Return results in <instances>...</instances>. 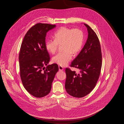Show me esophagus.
I'll list each match as a JSON object with an SVG mask.
<instances>
[{
    "mask_svg": "<svg viewBox=\"0 0 124 124\" xmlns=\"http://www.w3.org/2000/svg\"><path fill=\"white\" fill-rule=\"evenodd\" d=\"M59 71H63L64 70L63 67L61 66H59Z\"/></svg>",
    "mask_w": 124,
    "mask_h": 124,
    "instance_id": "obj_1",
    "label": "esophagus"
}]
</instances>
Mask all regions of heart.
I'll list each match as a JSON object with an SVG mask.
<instances>
[{"label": "heart", "instance_id": "obj_1", "mask_svg": "<svg viewBox=\"0 0 124 124\" xmlns=\"http://www.w3.org/2000/svg\"><path fill=\"white\" fill-rule=\"evenodd\" d=\"M54 39H47L46 48L50 53L54 54L57 51L59 45H62L64 51L54 56L53 61L60 66L67 65L72 58V53H78L82 47L84 36L79 29H71L62 27L54 35Z\"/></svg>", "mask_w": 124, "mask_h": 124}]
</instances>
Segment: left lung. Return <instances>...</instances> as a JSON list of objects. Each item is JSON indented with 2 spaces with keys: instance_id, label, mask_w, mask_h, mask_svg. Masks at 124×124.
<instances>
[{
  "instance_id": "obj_1",
  "label": "left lung",
  "mask_w": 124,
  "mask_h": 124,
  "mask_svg": "<svg viewBox=\"0 0 124 124\" xmlns=\"http://www.w3.org/2000/svg\"><path fill=\"white\" fill-rule=\"evenodd\" d=\"M84 24L87 29L88 38L71 65V67L77 68L79 73L65 69V88L69 94L76 98L84 97L94 89L102 66L101 47L98 36L89 25Z\"/></svg>"
}]
</instances>
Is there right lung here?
<instances>
[{"label": "right lung", "mask_w": 124, "mask_h": 124, "mask_svg": "<svg viewBox=\"0 0 124 124\" xmlns=\"http://www.w3.org/2000/svg\"><path fill=\"white\" fill-rule=\"evenodd\" d=\"M56 26L36 24L27 32L21 46L19 55L21 79L24 88L36 98L45 97L50 93L59 71L57 64L47 65L50 58L46 48V33Z\"/></svg>", "instance_id": "1"}]
</instances>
